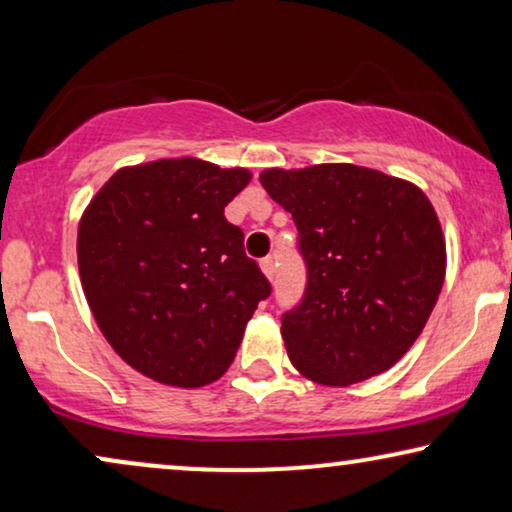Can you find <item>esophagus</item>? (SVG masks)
<instances>
[{"mask_svg":"<svg viewBox=\"0 0 512 512\" xmlns=\"http://www.w3.org/2000/svg\"><path fill=\"white\" fill-rule=\"evenodd\" d=\"M261 270H263V275L265 277H268L270 279V282H272V279H275V258H263V261H261Z\"/></svg>","mask_w":512,"mask_h":512,"instance_id":"esophagus-1","label":"esophagus"}]
</instances>
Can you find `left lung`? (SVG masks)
Here are the masks:
<instances>
[{"mask_svg": "<svg viewBox=\"0 0 512 512\" xmlns=\"http://www.w3.org/2000/svg\"><path fill=\"white\" fill-rule=\"evenodd\" d=\"M293 216L305 296L284 314L293 368L324 387L389 370L422 333L445 282V237L410 181L349 163L261 172Z\"/></svg>", "mask_w": 512, "mask_h": 512, "instance_id": "1", "label": "left lung"}]
</instances>
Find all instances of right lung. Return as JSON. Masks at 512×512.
<instances>
[{
  "instance_id": "add662e5",
  "label": "right lung",
  "mask_w": 512,
  "mask_h": 512,
  "mask_svg": "<svg viewBox=\"0 0 512 512\" xmlns=\"http://www.w3.org/2000/svg\"><path fill=\"white\" fill-rule=\"evenodd\" d=\"M244 167L163 158L118 170L83 212L81 286L114 352L160 384L195 389L233 363L270 282L223 209Z\"/></svg>"
}]
</instances>
